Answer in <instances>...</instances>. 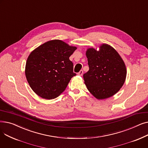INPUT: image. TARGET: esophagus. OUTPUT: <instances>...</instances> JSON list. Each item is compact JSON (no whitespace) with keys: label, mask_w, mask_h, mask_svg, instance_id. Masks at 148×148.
<instances>
[{"label":"esophagus","mask_w":148,"mask_h":148,"mask_svg":"<svg viewBox=\"0 0 148 148\" xmlns=\"http://www.w3.org/2000/svg\"><path fill=\"white\" fill-rule=\"evenodd\" d=\"M83 70H80V71L78 73H77V74H78L79 75L82 76V75H83Z\"/></svg>","instance_id":"34e87169"}]
</instances>
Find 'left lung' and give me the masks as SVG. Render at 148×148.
<instances>
[{
    "mask_svg": "<svg viewBox=\"0 0 148 148\" xmlns=\"http://www.w3.org/2000/svg\"><path fill=\"white\" fill-rule=\"evenodd\" d=\"M89 71L83 74L88 90L98 99L112 97L125 81L127 69L118 53L110 45L103 44L97 51L87 50Z\"/></svg>",
    "mask_w": 148,
    "mask_h": 148,
    "instance_id": "8db88e82",
    "label": "left lung"
}]
</instances>
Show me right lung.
Returning a JSON list of instances; mask_svg holds the SVG:
<instances>
[{
  "label": "right lung",
  "instance_id": "1",
  "mask_svg": "<svg viewBox=\"0 0 148 148\" xmlns=\"http://www.w3.org/2000/svg\"><path fill=\"white\" fill-rule=\"evenodd\" d=\"M77 49L65 42H46L31 52L27 59L25 74L30 88L38 96L56 98L76 75L69 58Z\"/></svg>",
  "mask_w": 148,
  "mask_h": 148
}]
</instances>
